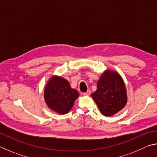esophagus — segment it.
<instances>
[{"instance_id": "esophagus-1", "label": "esophagus", "mask_w": 157, "mask_h": 157, "mask_svg": "<svg viewBox=\"0 0 157 157\" xmlns=\"http://www.w3.org/2000/svg\"><path fill=\"white\" fill-rule=\"evenodd\" d=\"M90 94H91V91L90 90H87L86 92H84L83 93V95H86V96H89Z\"/></svg>"}]
</instances>
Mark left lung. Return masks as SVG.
<instances>
[{
  "mask_svg": "<svg viewBox=\"0 0 157 157\" xmlns=\"http://www.w3.org/2000/svg\"><path fill=\"white\" fill-rule=\"evenodd\" d=\"M97 87L92 97L103 115L112 116L124 108L127 103V94L124 83L119 74L112 71L103 73Z\"/></svg>",
  "mask_w": 157,
  "mask_h": 157,
  "instance_id": "1",
  "label": "left lung"
}]
</instances>
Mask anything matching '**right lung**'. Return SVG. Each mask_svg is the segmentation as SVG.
<instances>
[{"instance_id":"1","label":"right lung","mask_w":157,"mask_h":157,"mask_svg":"<svg viewBox=\"0 0 157 157\" xmlns=\"http://www.w3.org/2000/svg\"><path fill=\"white\" fill-rule=\"evenodd\" d=\"M78 96L77 90L71 89L67 80L56 76L49 80L44 93V98L49 108L62 114L69 112Z\"/></svg>"}]
</instances>
